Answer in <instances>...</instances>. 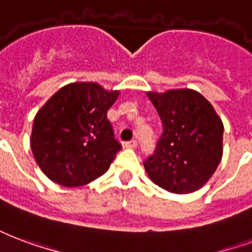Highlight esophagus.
<instances>
[{"label": "esophagus", "mask_w": 252, "mask_h": 252, "mask_svg": "<svg viewBox=\"0 0 252 252\" xmlns=\"http://www.w3.org/2000/svg\"><path fill=\"white\" fill-rule=\"evenodd\" d=\"M136 147H137L136 140H130V141H126V143H124V148H128V149H134Z\"/></svg>", "instance_id": "esophagus-1"}]
</instances>
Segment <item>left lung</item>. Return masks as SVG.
I'll list each match as a JSON object with an SVG mask.
<instances>
[{
	"instance_id": "left-lung-1",
	"label": "left lung",
	"mask_w": 252,
	"mask_h": 252,
	"mask_svg": "<svg viewBox=\"0 0 252 252\" xmlns=\"http://www.w3.org/2000/svg\"><path fill=\"white\" fill-rule=\"evenodd\" d=\"M162 123L153 155L144 160L156 185L176 194L206 184L222 158L223 124L213 105L193 90L148 92Z\"/></svg>"
}]
</instances>
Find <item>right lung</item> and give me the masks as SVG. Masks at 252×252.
<instances>
[{
  "mask_svg": "<svg viewBox=\"0 0 252 252\" xmlns=\"http://www.w3.org/2000/svg\"><path fill=\"white\" fill-rule=\"evenodd\" d=\"M118 96L119 91H105L96 83H72L38 111L30 144L36 164L50 180L75 188L108 170L122 149L107 119Z\"/></svg>",
  "mask_w": 252,
  "mask_h": 252,
  "instance_id": "obj_1",
  "label": "right lung"
}]
</instances>
